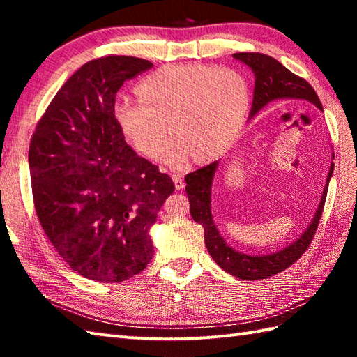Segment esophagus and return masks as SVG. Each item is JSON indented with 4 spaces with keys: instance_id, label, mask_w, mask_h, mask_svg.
Returning a JSON list of instances; mask_svg holds the SVG:
<instances>
[{
    "instance_id": "obj_1",
    "label": "esophagus",
    "mask_w": 357,
    "mask_h": 357,
    "mask_svg": "<svg viewBox=\"0 0 357 357\" xmlns=\"http://www.w3.org/2000/svg\"><path fill=\"white\" fill-rule=\"evenodd\" d=\"M172 179H173V184H174V188H176V190H183L184 188V179L179 176V174H172Z\"/></svg>"
}]
</instances>
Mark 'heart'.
Listing matches in <instances>:
<instances>
[{"instance_id":"b5f03b06","label":"heart","mask_w":357,"mask_h":357,"mask_svg":"<svg viewBox=\"0 0 357 357\" xmlns=\"http://www.w3.org/2000/svg\"><path fill=\"white\" fill-rule=\"evenodd\" d=\"M138 101L121 100L113 119L130 146L153 159L167 135L174 139L161 159L173 169L188 159L208 164L225 155L244 128L250 86L234 69L202 64L165 66L138 82Z\"/></svg>"}]
</instances>
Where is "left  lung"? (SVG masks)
Here are the masks:
<instances>
[{
    "mask_svg": "<svg viewBox=\"0 0 357 357\" xmlns=\"http://www.w3.org/2000/svg\"><path fill=\"white\" fill-rule=\"evenodd\" d=\"M233 58L248 66L255 75V92L252 110H250L248 116L250 119L267 107L268 104L285 100L307 101L322 110V104L314 89L305 79L296 77L278 59L256 52L233 53ZM218 164L219 162L216 161L193 173H188L185 176V192L188 202H190V215L195 222L204 227V239H206V247L210 256L224 271L244 280L265 279L284 271L305 253L314 236L317 224H319L322 216L325 196H327L328 183L335 165H330L319 206H317L316 213L305 231L298 239H294L290 245L280 248L279 252L268 255H247L227 244L213 221V215H211V185H213Z\"/></svg>",
    "mask_w": 357,
    "mask_h": 357,
    "instance_id": "obj_1",
    "label": "left lung"
}]
</instances>
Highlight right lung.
<instances>
[{"instance_id":"add662e5","label":"right lung","mask_w":357,"mask_h":357,"mask_svg":"<svg viewBox=\"0 0 357 357\" xmlns=\"http://www.w3.org/2000/svg\"><path fill=\"white\" fill-rule=\"evenodd\" d=\"M151 66L115 55L84 64L30 141L38 219L70 268L98 282H123L147 267L150 229L174 190L169 174L127 146L113 119L121 86Z\"/></svg>"}]
</instances>
